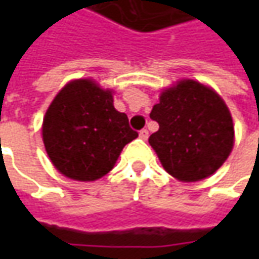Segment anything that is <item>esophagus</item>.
<instances>
[{
  "mask_svg": "<svg viewBox=\"0 0 259 259\" xmlns=\"http://www.w3.org/2000/svg\"><path fill=\"white\" fill-rule=\"evenodd\" d=\"M140 138H141V140H147V138H148V131H147V130H141V131H140Z\"/></svg>",
  "mask_w": 259,
  "mask_h": 259,
  "instance_id": "esophagus-1",
  "label": "esophagus"
}]
</instances>
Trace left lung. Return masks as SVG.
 <instances>
[{
	"mask_svg": "<svg viewBox=\"0 0 259 259\" xmlns=\"http://www.w3.org/2000/svg\"><path fill=\"white\" fill-rule=\"evenodd\" d=\"M150 118L160 128L148 143L165 171L180 182L212 176L234 148V122L224 99L192 79L163 91Z\"/></svg>",
	"mask_w": 259,
	"mask_h": 259,
	"instance_id": "obj_1",
	"label": "left lung"
}]
</instances>
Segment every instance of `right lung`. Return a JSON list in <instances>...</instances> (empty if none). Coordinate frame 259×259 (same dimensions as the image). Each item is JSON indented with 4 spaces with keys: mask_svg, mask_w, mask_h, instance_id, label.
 <instances>
[{
    "mask_svg": "<svg viewBox=\"0 0 259 259\" xmlns=\"http://www.w3.org/2000/svg\"><path fill=\"white\" fill-rule=\"evenodd\" d=\"M41 131L53 165L79 182L109 173L122 148L138 137L128 116L114 108L112 91L91 79L72 80L56 95Z\"/></svg>",
    "mask_w": 259,
    "mask_h": 259,
    "instance_id": "add662e5",
    "label": "right lung"
}]
</instances>
